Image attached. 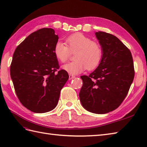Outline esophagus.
Wrapping results in <instances>:
<instances>
[{
  "label": "esophagus",
  "instance_id": "34e87169",
  "mask_svg": "<svg viewBox=\"0 0 147 147\" xmlns=\"http://www.w3.org/2000/svg\"><path fill=\"white\" fill-rule=\"evenodd\" d=\"M74 78H75V76L73 75V74H69V80L74 79Z\"/></svg>",
  "mask_w": 147,
  "mask_h": 147
}]
</instances>
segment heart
Instances as JSON below:
<instances>
[{"instance_id": "heart-1", "label": "heart", "mask_w": 147, "mask_h": 147, "mask_svg": "<svg viewBox=\"0 0 147 147\" xmlns=\"http://www.w3.org/2000/svg\"><path fill=\"white\" fill-rule=\"evenodd\" d=\"M74 59L63 66V69L72 74H77L86 69H95L102 62L104 52L98 42L92 41L82 33H74L65 38V43L58 41L54 47V54L57 60L64 63L75 52Z\"/></svg>"}]
</instances>
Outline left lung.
I'll list each match as a JSON object with an SVG mask.
<instances>
[{
	"label": "left lung",
	"instance_id": "obj_1",
	"mask_svg": "<svg viewBox=\"0 0 147 147\" xmlns=\"http://www.w3.org/2000/svg\"><path fill=\"white\" fill-rule=\"evenodd\" d=\"M104 55L102 62L89 76H81L79 93L83 107L95 114H106L116 109L129 92L135 76L129 49L112 34L95 33Z\"/></svg>",
	"mask_w": 147,
	"mask_h": 147
}]
</instances>
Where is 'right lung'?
<instances>
[{"instance_id": "right-lung-1", "label": "right lung", "mask_w": 147, "mask_h": 147, "mask_svg": "<svg viewBox=\"0 0 147 147\" xmlns=\"http://www.w3.org/2000/svg\"><path fill=\"white\" fill-rule=\"evenodd\" d=\"M58 39L54 29H40L17 47L12 57L10 74L16 93L22 105L35 113H45L56 107L69 79L67 71H58L54 54Z\"/></svg>"}]
</instances>
